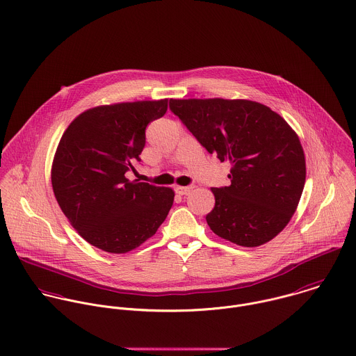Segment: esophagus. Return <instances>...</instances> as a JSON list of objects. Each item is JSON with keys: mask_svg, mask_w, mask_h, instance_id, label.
I'll use <instances>...</instances> for the list:
<instances>
[{"mask_svg": "<svg viewBox=\"0 0 356 356\" xmlns=\"http://www.w3.org/2000/svg\"><path fill=\"white\" fill-rule=\"evenodd\" d=\"M192 189H193V186H177V188H175L177 193H178V195H181V196H186V195H189V193L192 192Z\"/></svg>", "mask_w": 356, "mask_h": 356, "instance_id": "esophagus-1", "label": "esophagus"}]
</instances>
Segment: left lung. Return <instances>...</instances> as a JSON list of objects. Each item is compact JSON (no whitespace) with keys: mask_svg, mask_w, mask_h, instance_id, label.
<instances>
[{"mask_svg":"<svg viewBox=\"0 0 356 356\" xmlns=\"http://www.w3.org/2000/svg\"><path fill=\"white\" fill-rule=\"evenodd\" d=\"M199 143L231 163L229 186L213 188L211 231L243 247L272 240L293 217L305 184L297 134L268 106L244 99H170Z\"/></svg>","mask_w":356,"mask_h":356,"instance_id":"left-lung-1","label":"left lung"}]
</instances>
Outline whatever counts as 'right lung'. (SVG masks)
<instances>
[{
    "label": "right lung",
    "instance_id": "right-lung-1",
    "mask_svg": "<svg viewBox=\"0 0 356 356\" xmlns=\"http://www.w3.org/2000/svg\"><path fill=\"white\" fill-rule=\"evenodd\" d=\"M168 99L92 108L72 121L58 145L52 188L72 227L90 244L128 252L153 236L174 203L170 188L128 181L140 161L146 127Z\"/></svg>",
    "mask_w": 356,
    "mask_h": 356
}]
</instances>
